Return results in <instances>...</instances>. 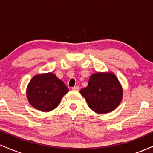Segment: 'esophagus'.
I'll return each instance as SVG.
<instances>
[{"instance_id": "obj_1", "label": "esophagus", "mask_w": 153, "mask_h": 153, "mask_svg": "<svg viewBox=\"0 0 153 153\" xmlns=\"http://www.w3.org/2000/svg\"><path fill=\"white\" fill-rule=\"evenodd\" d=\"M72 89H73V90H75V91H79L80 90V87H79L78 85H75V86L72 88Z\"/></svg>"}]
</instances>
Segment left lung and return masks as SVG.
<instances>
[{
  "instance_id": "1",
  "label": "left lung",
  "mask_w": 153,
  "mask_h": 153,
  "mask_svg": "<svg viewBox=\"0 0 153 153\" xmlns=\"http://www.w3.org/2000/svg\"><path fill=\"white\" fill-rule=\"evenodd\" d=\"M80 93L94 111L106 114L114 110L121 103L123 90L114 73H98L91 75L88 86Z\"/></svg>"
}]
</instances>
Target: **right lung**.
I'll list each match as a JSON object with an SVG mask.
<instances>
[{
    "label": "right lung",
    "instance_id": "obj_1",
    "mask_svg": "<svg viewBox=\"0 0 153 153\" xmlns=\"http://www.w3.org/2000/svg\"><path fill=\"white\" fill-rule=\"evenodd\" d=\"M69 89L52 73L36 75L26 89V96L33 107L42 111H50L59 105Z\"/></svg>",
    "mask_w": 153,
    "mask_h": 153
}]
</instances>
